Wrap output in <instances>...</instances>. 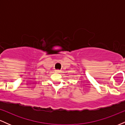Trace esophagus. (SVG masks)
Wrapping results in <instances>:
<instances>
[{
	"instance_id": "34e87169",
	"label": "esophagus",
	"mask_w": 125,
	"mask_h": 125,
	"mask_svg": "<svg viewBox=\"0 0 125 125\" xmlns=\"http://www.w3.org/2000/svg\"><path fill=\"white\" fill-rule=\"evenodd\" d=\"M55 71L56 72H58V73H60V72H61V71H60V70H56Z\"/></svg>"
}]
</instances>
